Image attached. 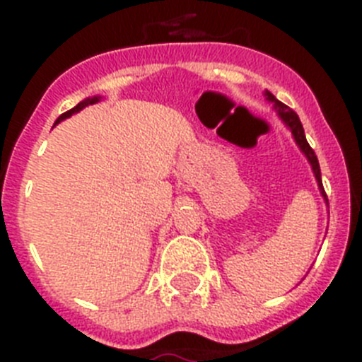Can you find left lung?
<instances>
[{"instance_id":"obj_1","label":"left lung","mask_w":362,"mask_h":362,"mask_svg":"<svg viewBox=\"0 0 362 362\" xmlns=\"http://www.w3.org/2000/svg\"><path fill=\"white\" fill-rule=\"evenodd\" d=\"M264 95H267V99L270 101V103H274V108L277 110V114H279V117L283 119V123L286 124L290 129V132H292L293 139H296V143L299 145V148L303 150V153L306 156V159L310 161V165H312V170L313 174H315V179H317V185H319V190H321L322 197H325V201L328 203V197H326V192L325 188H322V181H321V168H319V161H317V156H315V152L312 150V146L308 145V141H306L305 137V129H303V124H300L299 121V116H297L296 112L292 110L290 107H286L284 103H281L279 99H276V95L270 94V92H264Z\"/></svg>"}]
</instances>
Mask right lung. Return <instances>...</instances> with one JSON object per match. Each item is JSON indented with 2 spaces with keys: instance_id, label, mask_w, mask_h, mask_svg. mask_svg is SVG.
Here are the masks:
<instances>
[{
  "instance_id": "1",
  "label": "right lung",
  "mask_w": 362,
  "mask_h": 362,
  "mask_svg": "<svg viewBox=\"0 0 362 362\" xmlns=\"http://www.w3.org/2000/svg\"><path fill=\"white\" fill-rule=\"evenodd\" d=\"M99 99H101V98H98V95H95V98H88V99H85V101H81V103H78V105H76V107H74V108H70L69 112H65V114H62V116L57 117V119H56V123H54V124H57V123H59V121L66 119V117H70V116H72V114H76V112L83 110V108H85V107H88V105H94V103H98Z\"/></svg>"
}]
</instances>
